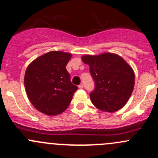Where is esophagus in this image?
Returning a JSON list of instances; mask_svg holds the SVG:
<instances>
[{"instance_id": "esophagus-1", "label": "esophagus", "mask_w": 158, "mask_h": 158, "mask_svg": "<svg viewBox=\"0 0 158 158\" xmlns=\"http://www.w3.org/2000/svg\"><path fill=\"white\" fill-rule=\"evenodd\" d=\"M78 87H79V88H81V89H82V88H84V85H82V84H81V85H79V86H78Z\"/></svg>"}]
</instances>
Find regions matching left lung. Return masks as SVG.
Listing matches in <instances>:
<instances>
[{"instance_id": "left-lung-1", "label": "left lung", "mask_w": 158, "mask_h": 158, "mask_svg": "<svg viewBox=\"0 0 158 158\" xmlns=\"http://www.w3.org/2000/svg\"><path fill=\"white\" fill-rule=\"evenodd\" d=\"M82 60L90 67L94 89L90 93L91 102L104 112H114L127 104L134 88L132 67L121 56L113 53L86 55Z\"/></svg>"}]
</instances>
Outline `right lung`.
<instances>
[{
  "instance_id": "1",
  "label": "right lung",
  "mask_w": 158,
  "mask_h": 158,
  "mask_svg": "<svg viewBox=\"0 0 158 158\" xmlns=\"http://www.w3.org/2000/svg\"><path fill=\"white\" fill-rule=\"evenodd\" d=\"M71 54L51 51L31 62L26 69L25 86L34 107L48 115L67 109L77 86L70 81L66 69Z\"/></svg>"
}]
</instances>
